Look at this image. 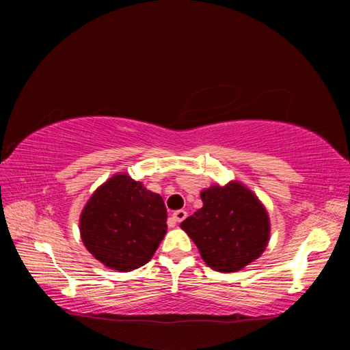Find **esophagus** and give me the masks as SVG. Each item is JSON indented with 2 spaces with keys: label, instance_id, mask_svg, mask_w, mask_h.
I'll return each instance as SVG.
<instances>
[{
  "label": "esophagus",
  "instance_id": "34e87169",
  "mask_svg": "<svg viewBox=\"0 0 350 350\" xmlns=\"http://www.w3.org/2000/svg\"><path fill=\"white\" fill-rule=\"evenodd\" d=\"M185 217H187V211L185 210H177V211L173 213V221L174 222H182Z\"/></svg>",
  "mask_w": 350,
  "mask_h": 350
}]
</instances>
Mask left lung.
I'll list each match as a JSON object with an SVG mask.
<instances>
[{"label":"left lung","instance_id":"1","mask_svg":"<svg viewBox=\"0 0 350 350\" xmlns=\"http://www.w3.org/2000/svg\"><path fill=\"white\" fill-rule=\"evenodd\" d=\"M202 208L180 224L205 264L234 273L256 260L270 239V217L250 188L238 180L200 191Z\"/></svg>","mask_w":350,"mask_h":350}]
</instances>
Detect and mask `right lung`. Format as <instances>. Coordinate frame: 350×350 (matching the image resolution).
Returning <instances> with one entry per match:
<instances>
[{
	"label": "right lung",
	"mask_w": 350,
	"mask_h": 350,
	"mask_svg": "<svg viewBox=\"0 0 350 350\" xmlns=\"http://www.w3.org/2000/svg\"><path fill=\"white\" fill-rule=\"evenodd\" d=\"M167 208L161 194L126 173L103 182L80 215L86 250L105 267L131 271L145 265L167 233Z\"/></svg>",
	"instance_id": "add662e5"
}]
</instances>
